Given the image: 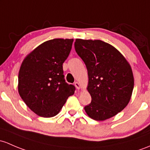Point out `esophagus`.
I'll return each mask as SVG.
<instances>
[{"mask_svg":"<svg viewBox=\"0 0 150 150\" xmlns=\"http://www.w3.org/2000/svg\"><path fill=\"white\" fill-rule=\"evenodd\" d=\"M75 86L76 87L77 89H80V88H81V85H80V83H78V82H75Z\"/></svg>","mask_w":150,"mask_h":150,"instance_id":"1","label":"esophagus"}]
</instances>
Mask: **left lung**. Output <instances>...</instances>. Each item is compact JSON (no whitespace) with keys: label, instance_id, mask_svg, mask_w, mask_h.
<instances>
[{"label":"left lung","instance_id":"8db88e82","mask_svg":"<svg viewBox=\"0 0 150 150\" xmlns=\"http://www.w3.org/2000/svg\"><path fill=\"white\" fill-rule=\"evenodd\" d=\"M75 49L88 70L87 90L91 103L85 111L96 121H104L128 105L134 76L128 61L119 50L101 40L76 39Z\"/></svg>","mask_w":150,"mask_h":150}]
</instances>
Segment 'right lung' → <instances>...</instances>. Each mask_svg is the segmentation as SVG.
I'll return each mask as SVG.
<instances>
[{
  "label": "right lung",
  "instance_id": "1",
  "mask_svg": "<svg viewBox=\"0 0 150 150\" xmlns=\"http://www.w3.org/2000/svg\"><path fill=\"white\" fill-rule=\"evenodd\" d=\"M72 39H54L25 57L18 72V93L28 107L45 118L60 111L75 88L65 82L62 64L69 56Z\"/></svg>",
  "mask_w": 150,
  "mask_h": 150
}]
</instances>
